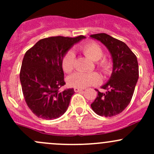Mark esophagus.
I'll return each mask as SVG.
<instances>
[{
    "label": "esophagus",
    "mask_w": 154,
    "mask_h": 154,
    "mask_svg": "<svg viewBox=\"0 0 154 154\" xmlns=\"http://www.w3.org/2000/svg\"><path fill=\"white\" fill-rule=\"evenodd\" d=\"M74 91L75 92H79V91H83V88H77V87H75V88H74Z\"/></svg>",
    "instance_id": "obj_1"
}]
</instances>
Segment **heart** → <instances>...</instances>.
I'll list each match as a JSON object with an SVG mask.
<instances>
[{
    "mask_svg": "<svg viewBox=\"0 0 154 154\" xmlns=\"http://www.w3.org/2000/svg\"><path fill=\"white\" fill-rule=\"evenodd\" d=\"M80 50L85 56L93 61H97V66L104 75H109L112 71L111 61L106 58H102L103 51L97 43L88 42L80 45ZM75 65V55L71 50L66 51L61 60L63 71L70 73L74 70ZM67 83L70 86L83 88L90 86H96L101 83V77L97 72L80 73L77 72L68 77Z\"/></svg>",
    "mask_w": 154,
    "mask_h": 154,
    "instance_id": "b5f03b06",
    "label": "heart"
}]
</instances>
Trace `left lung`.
I'll return each mask as SVG.
<instances>
[{
  "label": "left lung",
  "instance_id": "1",
  "mask_svg": "<svg viewBox=\"0 0 154 154\" xmlns=\"http://www.w3.org/2000/svg\"><path fill=\"white\" fill-rule=\"evenodd\" d=\"M108 48L112 57L113 71L109 81L101 87L106 92H100L91 104L98 116L112 117L120 114L131 101L139 79L136 56L123 42L106 33L91 35Z\"/></svg>",
  "mask_w": 154,
  "mask_h": 154
}]
</instances>
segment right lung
I'll return each instance as SVG.
<instances>
[{"instance_id": "1", "label": "right lung", "mask_w": 154, "mask_h": 154, "mask_svg": "<svg viewBox=\"0 0 154 154\" xmlns=\"http://www.w3.org/2000/svg\"><path fill=\"white\" fill-rule=\"evenodd\" d=\"M85 38H45L24 54L20 71L21 88L27 106L38 118L52 120L67 110L74 91L60 89L66 85L61 60L74 44Z\"/></svg>"}]
</instances>
